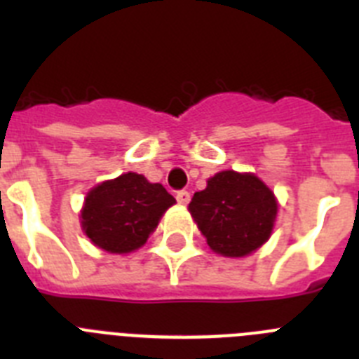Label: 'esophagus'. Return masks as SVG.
I'll list each match as a JSON object with an SVG mask.
<instances>
[{
    "instance_id": "1",
    "label": "esophagus",
    "mask_w": 359,
    "mask_h": 359,
    "mask_svg": "<svg viewBox=\"0 0 359 359\" xmlns=\"http://www.w3.org/2000/svg\"><path fill=\"white\" fill-rule=\"evenodd\" d=\"M176 199L180 205H187V203L190 201V194L187 192V190H180V192L176 194Z\"/></svg>"
}]
</instances>
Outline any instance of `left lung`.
Instances as JSON below:
<instances>
[{"instance_id":"8db88e82","label":"left lung","mask_w":359,"mask_h":359,"mask_svg":"<svg viewBox=\"0 0 359 359\" xmlns=\"http://www.w3.org/2000/svg\"><path fill=\"white\" fill-rule=\"evenodd\" d=\"M189 212L210 250L246 257L271 237L278 203L273 190L252 172L221 170L196 192Z\"/></svg>"}]
</instances>
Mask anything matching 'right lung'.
<instances>
[{
	"label": "right lung",
	"mask_w": 359,
	"mask_h": 359,
	"mask_svg": "<svg viewBox=\"0 0 359 359\" xmlns=\"http://www.w3.org/2000/svg\"><path fill=\"white\" fill-rule=\"evenodd\" d=\"M174 203L176 199L160 183H151L136 172L120 174L86 194L81 226L95 246L126 255L147 243Z\"/></svg>",
	"instance_id": "add662e5"
}]
</instances>
